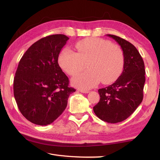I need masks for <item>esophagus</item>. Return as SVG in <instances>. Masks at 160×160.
I'll return each instance as SVG.
<instances>
[{"label": "esophagus", "mask_w": 160, "mask_h": 160, "mask_svg": "<svg viewBox=\"0 0 160 160\" xmlns=\"http://www.w3.org/2000/svg\"><path fill=\"white\" fill-rule=\"evenodd\" d=\"M80 91L81 93H89V91H87V90H80Z\"/></svg>", "instance_id": "obj_1"}]
</instances>
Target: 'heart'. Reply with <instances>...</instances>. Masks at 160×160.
Here are the masks:
<instances>
[{"label": "heart", "mask_w": 160, "mask_h": 160, "mask_svg": "<svg viewBox=\"0 0 160 160\" xmlns=\"http://www.w3.org/2000/svg\"><path fill=\"white\" fill-rule=\"evenodd\" d=\"M76 47L78 53L66 48L58 58L60 67L70 76L84 70L87 64L89 69L73 78L75 87L91 89L101 80L104 84L113 82L121 75L124 57L120 47L102 38H89L78 41Z\"/></svg>", "instance_id": "b5f03b06"}]
</instances>
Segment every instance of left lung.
I'll return each mask as SVG.
<instances>
[{"mask_svg": "<svg viewBox=\"0 0 160 160\" xmlns=\"http://www.w3.org/2000/svg\"><path fill=\"white\" fill-rule=\"evenodd\" d=\"M121 47L124 64L120 76L111 85L98 90L100 102L93 107L95 114L108 123H118L133 113L143 100L144 63L135 47L117 36L107 34Z\"/></svg>", "mask_w": 160, "mask_h": 160, "instance_id": "left-lung-1", "label": "left lung"}]
</instances>
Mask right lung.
<instances>
[{"instance_id":"obj_1","label":"right lung","mask_w":160,"mask_h":160,"mask_svg":"<svg viewBox=\"0 0 160 160\" xmlns=\"http://www.w3.org/2000/svg\"><path fill=\"white\" fill-rule=\"evenodd\" d=\"M69 38L51 35L33 43L20 59L13 80V94L20 113L32 123L52 124L65 109L70 94L69 78L58 60Z\"/></svg>"}]
</instances>
